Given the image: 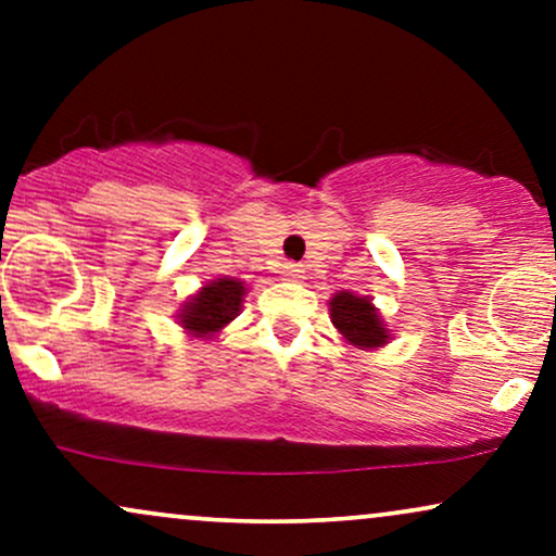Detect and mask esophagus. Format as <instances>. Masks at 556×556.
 <instances>
[{"label":"esophagus","instance_id":"obj_1","mask_svg":"<svg viewBox=\"0 0 556 556\" xmlns=\"http://www.w3.org/2000/svg\"><path fill=\"white\" fill-rule=\"evenodd\" d=\"M282 277L290 279V282H300V279L305 277V271L300 269L298 264H285V266H282Z\"/></svg>","mask_w":556,"mask_h":556}]
</instances>
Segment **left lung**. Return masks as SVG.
I'll return each mask as SVG.
<instances>
[{"mask_svg": "<svg viewBox=\"0 0 556 556\" xmlns=\"http://www.w3.org/2000/svg\"><path fill=\"white\" fill-rule=\"evenodd\" d=\"M331 324L355 348H381L389 340L384 324L376 316L368 298H355L353 292H340L331 298Z\"/></svg>", "mask_w": 556, "mask_h": 556, "instance_id": "1", "label": "left lung"}]
</instances>
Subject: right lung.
I'll list each match as a JSON object with an SVG mask.
<instances>
[{"label": "right lung", "instance_id": "right-lung-1", "mask_svg": "<svg viewBox=\"0 0 556 556\" xmlns=\"http://www.w3.org/2000/svg\"><path fill=\"white\" fill-rule=\"evenodd\" d=\"M245 287L238 279H216L203 287L198 295L182 308L180 324L190 334H212L238 316Z\"/></svg>", "mask_w": 556, "mask_h": 556}]
</instances>
